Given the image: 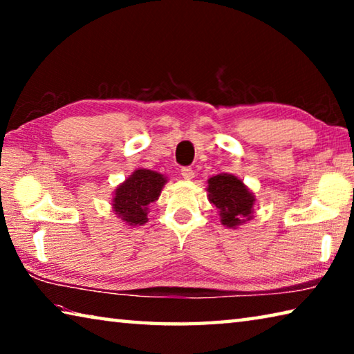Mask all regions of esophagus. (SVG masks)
I'll return each instance as SVG.
<instances>
[{"label":"esophagus","mask_w":354,"mask_h":354,"mask_svg":"<svg viewBox=\"0 0 354 354\" xmlns=\"http://www.w3.org/2000/svg\"><path fill=\"white\" fill-rule=\"evenodd\" d=\"M181 176L185 179V181H190V179H194L195 176V171L190 169V167H184L181 169Z\"/></svg>","instance_id":"1"}]
</instances>
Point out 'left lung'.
<instances>
[{
    "instance_id": "8db88e82",
    "label": "left lung",
    "mask_w": 354,
    "mask_h": 354,
    "mask_svg": "<svg viewBox=\"0 0 354 354\" xmlns=\"http://www.w3.org/2000/svg\"><path fill=\"white\" fill-rule=\"evenodd\" d=\"M207 198L218 209L221 225L234 227L253 218L256 198L242 179L230 173H220L207 179Z\"/></svg>"
}]
</instances>
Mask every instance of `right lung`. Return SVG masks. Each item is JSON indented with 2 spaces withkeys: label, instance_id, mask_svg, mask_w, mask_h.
Segmentation results:
<instances>
[{
  "label": "right lung",
  "instance_id": "add662e5",
  "mask_svg": "<svg viewBox=\"0 0 354 354\" xmlns=\"http://www.w3.org/2000/svg\"><path fill=\"white\" fill-rule=\"evenodd\" d=\"M167 176L158 171L137 169L113 192L112 211L128 226H142L148 221V206L159 198Z\"/></svg>",
  "mask_w": 354,
  "mask_h": 354
}]
</instances>
